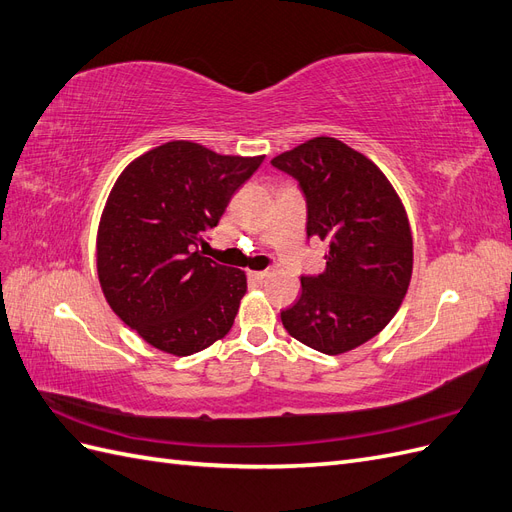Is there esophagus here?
Here are the masks:
<instances>
[{"label":"esophagus","instance_id":"esophagus-1","mask_svg":"<svg viewBox=\"0 0 512 512\" xmlns=\"http://www.w3.org/2000/svg\"><path fill=\"white\" fill-rule=\"evenodd\" d=\"M250 275L254 277V280H265V277L271 275V269H262V271H250Z\"/></svg>","mask_w":512,"mask_h":512}]
</instances>
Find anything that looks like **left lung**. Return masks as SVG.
I'll use <instances>...</instances> for the list:
<instances>
[{
    "label": "left lung",
    "instance_id": "1",
    "mask_svg": "<svg viewBox=\"0 0 512 512\" xmlns=\"http://www.w3.org/2000/svg\"><path fill=\"white\" fill-rule=\"evenodd\" d=\"M271 164L299 181L307 239L327 243V269L301 277V297L282 312L284 329L324 354L376 337L404 301L412 277V232L382 170L331 136H316Z\"/></svg>",
    "mask_w": 512,
    "mask_h": 512
}]
</instances>
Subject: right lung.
<instances>
[{
  "instance_id": "right-lung-1",
  "label": "right lung",
  "mask_w": 512,
  "mask_h": 512,
  "mask_svg": "<svg viewBox=\"0 0 512 512\" xmlns=\"http://www.w3.org/2000/svg\"><path fill=\"white\" fill-rule=\"evenodd\" d=\"M262 160L173 141L115 181L98 228V280L113 312L153 348L188 356L230 331L245 273L205 258L198 245Z\"/></svg>"
}]
</instances>
